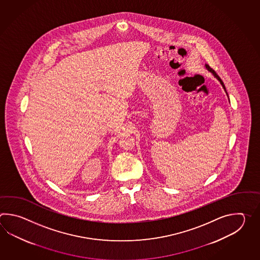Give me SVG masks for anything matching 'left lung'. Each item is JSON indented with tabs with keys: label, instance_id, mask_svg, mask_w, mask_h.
Instances as JSON below:
<instances>
[{
	"label": "left lung",
	"instance_id": "obj_1",
	"mask_svg": "<svg viewBox=\"0 0 260 260\" xmlns=\"http://www.w3.org/2000/svg\"><path fill=\"white\" fill-rule=\"evenodd\" d=\"M205 67H206V69H207L209 72H212V73L215 75V77H216V79H217V80L220 82L221 84H222V86H223V88H224V90L226 91V88H225V85H224V83H223V82H222V80H221L220 77H219V76L216 74V72H215V71H214L212 68H210L209 65H205Z\"/></svg>",
	"mask_w": 260,
	"mask_h": 260
}]
</instances>
